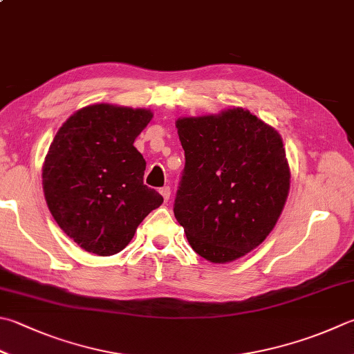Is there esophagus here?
Returning a JSON list of instances; mask_svg holds the SVG:
<instances>
[{"label":"esophagus","instance_id":"1","mask_svg":"<svg viewBox=\"0 0 354 354\" xmlns=\"http://www.w3.org/2000/svg\"><path fill=\"white\" fill-rule=\"evenodd\" d=\"M160 194L163 196L165 202H169V198H171V188H169V186H163V188H160Z\"/></svg>","mask_w":354,"mask_h":354}]
</instances>
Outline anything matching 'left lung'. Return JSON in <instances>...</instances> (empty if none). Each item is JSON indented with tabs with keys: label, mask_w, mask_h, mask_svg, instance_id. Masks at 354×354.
Listing matches in <instances>:
<instances>
[{
	"label": "left lung",
	"mask_w": 354,
	"mask_h": 354,
	"mask_svg": "<svg viewBox=\"0 0 354 354\" xmlns=\"http://www.w3.org/2000/svg\"><path fill=\"white\" fill-rule=\"evenodd\" d=\"M185 168L174 216L198 256L232 262L263 242L281 217L290 168L279 132L250 111L176 122Z\"/></svg>",
	"instance_id": "8db88e82"
}]
</instances>
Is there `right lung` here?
Wrapping results in <instances>:
<instances>
[{
	"mask_svg": "<svg viewBox=\"0 0 354 354\" xmlns=\"http://www.w3.org/2000/svg\"><path fill=\"white\" fill-rule=\"evenodd\" d=\"M152 112L91 104L58 129L43 166L49 211L66 236L97 256L122 251L163 203L143 183L146 162L134 142Z\"/></svg>",
	"mask_w": 354,
	"mask_h": 354,
	"instance_id": "add662e5",
	"label": "right lung"
}]
</instances>
